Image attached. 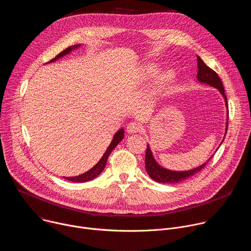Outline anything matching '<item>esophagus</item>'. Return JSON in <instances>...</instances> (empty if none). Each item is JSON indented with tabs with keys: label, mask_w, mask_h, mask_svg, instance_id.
I'll return each instance as SVG.
<instances>
[{
	"label": "esophagus",
	"mask_w": 251,
	"mask_h": 251,
	"mask_svg": "<svg viewBox=\"0 0 251 251\" xmlns=\"http://www.w3.org/2000/svg\"><path fill=\"white\" fill-rule=\"evenodd\" d=\"M141 130H142V124H140L139 122H130L127 125V132L129 134L137 133V132H139Z\"/></svg>",
	"instance_id": "1"
}]
</instances>
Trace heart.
Wrapping results in <instances>:
<instances>
[{"label":"heart","mask_w":251,"mask_h":251,"mask_svg":"<svg viewBox=\"0 0 251 251\" xmlns=\"http://www.w3.org/2000/svg\"><path fill=\"white\" fill-rule=\"evenodd\" d=\"M159 66L155 63H147L146 65H144V67L142 68L141 70V75L142 77L144 79H149L151 77H153L157 73H158ZM174 78V73L173 70H166L164 71L163 74H161L158 78L156 79L155 82V90H162L164 89Z\"/></svg>","instance_id":"heart-1"}]
</instances>
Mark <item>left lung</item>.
<instances>
[{
    "instance_id": "1",
    "label": "left lung",
    "mask_w": 251,
    "mask_h": 251,
    "mask_svg": "<svg viewBox=\"0 0 251 251\" xmlns=\"http://www.w3.org/2000/svg\"><path fill=\"white\" fill-rule=\"evenodd\" d=\"M198 58V74H197V79L200 83H203V84H207L209 86H212L214 88L219 89V91L221 92V94L223 95L225 102H226V134L225 137L226 135V131H227V123H228V106H227V99L225 93V88L223 85V82L221 80V78L219 77V75H217L216 71H213L211 68H209L200 56H197ZM224 137V139H225ZM224 142V140L222 141V143ZM221 143V145H222ZM220 145V146H221ZM220 148V147H219ZM218 148V149H219ZM210 158H212V155L210 156ZM210 158L204 162L202 165H201L200 167H197L195 169L192 170H188V171H172V170H168L164 167H162L161 165L158 164V162L155 160L153 153L150 149L149 144L147 145V150H146V157H145V167L147 170L148 175L153 178V180L157 183H162V184H176L183 182L187 178L193 176L194 175H196L197 173H199L201 169H203L206 165V163L210 160Z\"/></svg>"
}]
</instances>
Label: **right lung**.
I'll return each mask as SVG.
<instances>
[{
	"label": "right lung",
	"mask_w": 251,
	"mask_h": 251,
	"mask_svg": "<svg viewBox=\"0 0 251 251\" xmlns=\"http://www.w3.org/2000/svg\"><path fill=\"white\" fill-rule=\"evenodd\" d=\"M79 47H80V45H75V46L67 48L66 50H64L63 51H61L60 53H58L53 59H51V60L49 61L48 63H50V62H54L55 60L59 59L60 57L64 56V55H66V54H68V53H70L71 51L76 50V49H78ZM123 138H124V129H120V130H118V131L115 133V135L113 136V139H112V141H111V143H110V145L108 146V148H107V150H106L105 153L103 154L102 158L98 161V163H97L93 168H91L89 171H87V172H85V173H83V174H81V175H79V176H63V177L65 178V180H67V181L75 182V183H83V182H88V181L93 180V178H95L97 176H99V175L103 172V170H104V168H105V166H106V163H107V159H108L110 153H111V152L113 151V149L119 144V143L121 142V140H122Z\"/></svg>",
	"instance_id": "1"
}]
</instances>
